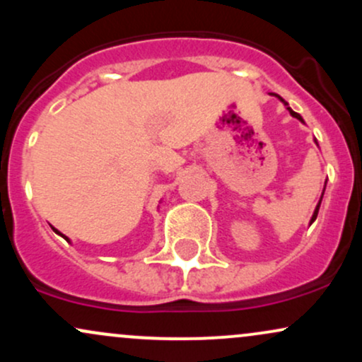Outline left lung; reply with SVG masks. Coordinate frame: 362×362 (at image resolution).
<instances>
[{"instance_id": "left-lung-1", "label": "left lung", "mask_w": 362, "mask_h": 362, "mask_svg": "<svg viewBox=\"0 0 362 362\" xmlns=\"http://www.w3.org/2000/svg\"><path fill=\"white\" fill-rule=\"evenodd\" d=\"M274 95H276V93H274ZM276 97L277 98H279V100L282 102V103H284V105H286V109H288L289 110V114L291 115H293V117H296L298 120H301V122H305V120H303V117H301V115L300 114H298V112H294L293 109H291V107L288 105V102H286L284 100V98H281L279 97V95H276ZM315 143H317V139H315ZM318 144V143H317ZM325 185H327V182H325ZM323 192H325V189H323ZM323 192H322V197H320V201H318V204H317V207H315V213H313V216H311V219H310V224L311 223H313L315 221V219H317V216H318V209H320V204H322V199H323Z\"/></svg>"}]
</instances>
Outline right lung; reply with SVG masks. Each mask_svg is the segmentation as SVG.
<instances>
[{"label": "right lung", "instance_id": "add662e5", "mask_svg": "<svg viewBox=\"0 0 362 362\" xmlns=\"http://www.w3.org/2000/svg\"><path fill=\"white\" fill-rule=\"evenodd\" d=\"M52 230H54V231H56V233H57V235H61V236H62V238H64V240H68V236H64V235H62V233H61V231H57V230H56V228H52ZM68 242H69V240H68Z\"/></svg>", "mask_w": 362, "mask_h": 362}]
</instances>
